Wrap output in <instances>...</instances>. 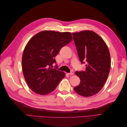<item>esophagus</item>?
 <instances>
[{
    "label": "esophagus",
    "instance_id": "obj_1",
    "mask_svg": "<svg viewBox=\"0 0 127 127\" xmlns=\"http://www.w3.org/2000/svg\"><path fill=\"white\" fill-rule=\"evenodd\" d=\"M74 74V71H71L70 73H68V75H73Z\"/></svg>",
    "mask_w": 127,
    "mask_h": 127
}]
</instances>
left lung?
Returning a JSON list of instances; mask_svg holds the SVG:
<instances>
[{
	"mask_svg": "<svg viewBox=\"0 0 127 127\" xmlns=\"http://www.w3.org/2000/svg\"><path fill=\"white\" fill-rule=\"evenodd\" d=\"M73 39L81 64H86L84 71H76L80 79L74 87L78 94L92 96L100 91L108 77L111 58L105 42L94 32L83 31L72 33Z\"/></svg>",
	"mask_w": 127,
	"mask_h": 127,
	"instance_id": "1",
	"label": "left lung"
}]
</instances>
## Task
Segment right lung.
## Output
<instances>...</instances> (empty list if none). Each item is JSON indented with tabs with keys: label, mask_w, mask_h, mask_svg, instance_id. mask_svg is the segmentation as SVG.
<instances>
[{
	"label": "right lung",
	"mask_w": 127,
	"mask_h": 127,
	"mask_svg": "<svg viewBox=\"0 0 127 127\" xmlns=\"http://www.w3.org/2000/svg\"><path fill=\"white\" fill-rule=\"evenodd\" d=\"M70 32L43 31L29 41L22 57V70L28 85L40 95L51 93L58 85L65 74L57 70L55 57L60 50L72 40Z\"/></svg>",
	"instance_id": "add662e5"
}]
</instances>
